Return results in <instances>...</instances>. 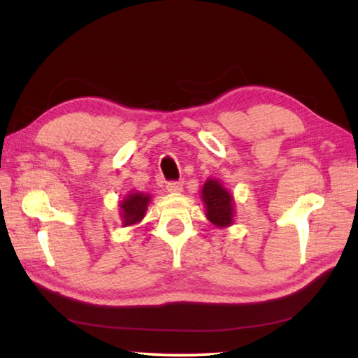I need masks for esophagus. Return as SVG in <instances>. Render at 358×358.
I'll return each instance as SVG.
<instances>
[{"label": "esophagus", "mask_w": 358, "mask_h": 358, "mask_svg": "<svg viewBox=\"0 0 358 358\" xmlns=\"http://www.w3.org/2000/svg\"><path fill=\"white\" fill-rule=\"evenodd\" d=\"M166 187L169 192H180L183 191V183H181V181H169Z\"/></svg>", "instance_id": "34e87169"}]
</instances>
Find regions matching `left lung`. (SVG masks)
I'll return each instance as SVG.
<instances>
[{
    "label": "left lung",
    "instance_id": "left-lung-1",
    "mask_svg": "<svg viewBox=\"0 0 358 358\" xmlns=\"http://www.w3.org/2000/svg\"><path fill=\"white\" fill-rule=\"evenodd\" d=\"M202 202L207 210V217L216 227H229L234 222V196L221 181L208 178L202 187Z\"/></svg>",
    "mask_w": 358,
    "mask_h": 358
}]
</instances>
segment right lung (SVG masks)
<instances>
[{"label":"right lung","instance_id":"add662e5","mask_svg":"<svg viewBox=\"0 0 358 358\" xmlns=\"http://www.w3.org/2000/svg\"><path fill=\"white\" fill-rule=\"evenodd\" d=\"M151 196L150 194L143 192H129L123 201L120 202L121 208V221H123V226H132V224H137L143 220L145 211L148 208Z\"/></svg>","mask_w":358,"mask_h":358}]
</instances>
